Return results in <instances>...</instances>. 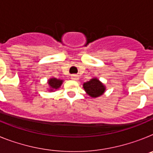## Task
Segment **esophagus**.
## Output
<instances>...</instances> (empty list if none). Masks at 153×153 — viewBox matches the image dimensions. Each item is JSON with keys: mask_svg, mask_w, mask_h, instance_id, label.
Listing matches in <instances>:
<instances>
[{"mask_svg": "<svg viewBox=\"0 0 153 153\" xmlns=\"http://www.w3.org/2000/svg\"><path fill=\"white\" fill-rule=\"evenodd\" d=\"M71 79H74V80H78L79 79V76L74 74V75L71 76Z\"/></svg>", "mask_w": 153, "mask_h": 153, "instance_id": "34e87169", "label": "esophagus"}]
</instances>
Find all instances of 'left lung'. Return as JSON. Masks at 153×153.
Returning <instances> with one entry per match:
<instances>
[{"label": "left lung", "mask_w": 153, "mask_h": 153, "mask_svg": "<svg viewBox=\"0 0 153 153\" xmlns=\"http://www.w3.org/2000/svg\"><path fill=\"white\" fill-rule=\"evenodd\" d=\"M83 89L90 97L97 98L100 97L106 91V86L97 77H93L83 83Z\"/></svg>", "instance_id": "obj_1"}]
</instances>
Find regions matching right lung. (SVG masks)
<instances>
[{
    "label": "right lung",
    "mask_w": 153,
    "mask_h": 153,
    "mask_svg": "<svg viewBox=\"0 0 153 153\" xmlns=\"http://www.w3.org/2000/svg\"><path fill=\"white\" fill-rule=\"evenodd\" d=\"M63 82V79H56L55 77H51L47 80V83L49 86L48 88V91L53 92L55 90H58L61 86L62 83Z\"/></svg>",
    "instance_id": "right-lung-1"
}]
</instances>
